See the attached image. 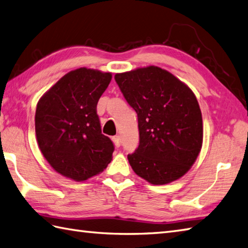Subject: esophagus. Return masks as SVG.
I'll return each mask as SVG.
<instances>
[{"instance_id":"esophagus-1","label":"esophagus","mask_w":248,"mask_h":248,"mask_svg":"<svg viewBox=\"0 0 248 248\" xmlns=\"http://www.w3.org/2000/svg\"><path fill=\"white\" fill-rule=\"evenodd\" d=\"M112 141H113V143H114V145L117 146V147H120V146H121V139H120L119 136H114L113 138H112Z\"/></svg>"}]
</instances>
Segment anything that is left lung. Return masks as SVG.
I'll list each match as a JSON object with an SVG mask.
<instances>
[{
  "label": "left lung",
  "mask_w": 248,
  "mask_h": 248,
  "mask_svg": "<svg viewBox=\"0 0 248 248\" xmlns=\"http://www.w3.org/2000/svg\"><path fill=\"white\" fill-rule=\"evenodd\" d=\"M126 102L138 115L139 146L127 158L134 172L153 185L184 176L202 144V119L194 93L161 68L115 74Z\"/></svg>",
  "instance_id": "obj_1"
}]
</instances>
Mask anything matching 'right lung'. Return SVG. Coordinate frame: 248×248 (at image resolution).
I'll use <instances>...</instances> for the list:
<instances>
[{
	"label": "right lung",
	"mask_w": 248,
	"mask_h": 248,
	"mask_svg": "<svg viewBox=\"0 0 248 248\" xmlns=\"http://www.w3.org/2000/svg\"><path fill=\"white\" fill-rule=\"evenodd\" d=\"M111 78L86 68L71 71L38 102V144L51 167L65 177L86 180L111 161L114 145L102 134L96 111Z\"/></svg>",
	"instance_id": "1"
}]
</instances>
